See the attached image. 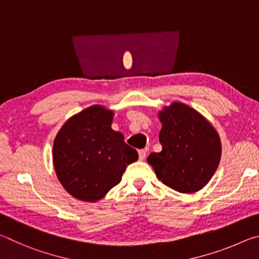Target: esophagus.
Masks as SVG:
<instances>
[{
	"label": "esophagus",
	"mask_w": 259,
	"mask_h": 259,
	"mask_svg": "<svg viewBox=\"0 0 259 259\" xmlns=\"http://www.w3.org/2000/svg\"><path fill=\"white\" fill-rule=\"evenodd\" d=\"M138 155H139V160H140V161L145 160V157H146V152L144 151V150H140V151L138 152Z\"/></svg>",
	"instance_id": "obj_1"
}]
</instances>
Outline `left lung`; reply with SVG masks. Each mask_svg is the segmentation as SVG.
<instances>
[{
  "mask_svg": "<svg viewBox=\"0 0 259 259\" xmlns=\"http://www.w3.org/2000/svg\"><path fill=\"white\" fill-rule=\"evenodd\" d=\"M159 119L162 151L151 153L147 162L164 185L181 193L198 192L209 183L221 161L217 131L199 112L183 103L164 107Z\"/></svg>",
  "mask_w": 259,
  "mask_h": 259,
  "instance_id": "1",
  "label": "left lung"
}]
</instances>
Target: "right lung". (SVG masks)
Segmentation results:
<instances>
[{"label":"right lung","mask_w":259,"mask_h":259,"mask_svg":"<svg viewBox=\"0 0 259 259\" xmlns=\"http://www.w3.org/2000/svg\"><path fill=\"white\" fill-rule=\"evenodd\" d=\"M114 113L94 105L66 121L57 134L52 160L61 185L85 202L103 199L121 182L138 153L111 125Z\"/></svg>","instance_id":"obj_1"}]
</instances>
